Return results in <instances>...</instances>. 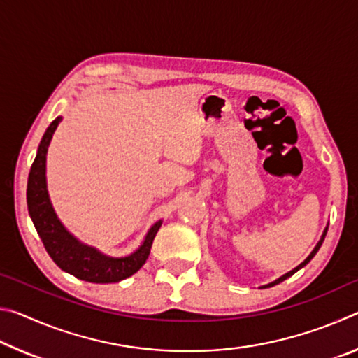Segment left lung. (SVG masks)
I'll use <instances>...</instances> for the list:
<instances>
[{"mask_svg": "<svg viewBox=\"0 0 358 358\" xmlns=\"http://www.w3.org/2000/svg\"><path fill=\"white\" fill-rule=\"evenodd\" d=\"M327 230H329V226H327L325 227V230H324V234H322V237H320V240L317 241V245L316 246H314V250L310 252V256H308L305 260H303V262L300 264V265H296L295 266V268L294 270H290V271H287V273L286 275H282L281 278H278V280H275L273 282H268V284H265V286H260V287H262V289H266V287H273V286H276V284H280V282H282L284 280H287V278H290V276H292L294 273H296V271H299L300 268H303V266H305L308 262H310V260L314 257V256H316V252L319 251V248L320 246H322V241H324V238H325V235H327Z\"/></svg>", "mask_w": 358, "mask_h": 358, "instance_id": "8db88e82", "label": "left lung"}]
</instances>
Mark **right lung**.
I'll return each mask as SVG.
<instances>
[{
	"label": "right lung",
	"instance_id": "right-lung-1",
	"mask_svg": "<svg viewBox=\"0 0 358 358\" xmlns=\"http://www.w3.org/2000/svg\"><path fill=\"white\" fill-rule=\"evenodd\" d=\"M62 120L63 117H57L44 132L31 171H29L27 187L29 216H31V221L36 230H38L48 256L66 273L76 276L82 281L96 284L118 282L121 280H126V278L137 273L142 268V265L147 262L151 245H153V240L161 227L162 220L156 221L148 229L142 245L134 252L124 257L107 256V254L101 252L98 248L90 246L74 237L64 227V224L59 221L47 191V151Z\"/></svg>",
	"mask_w": 358,
	"mask_h": 358
}]
</instances>
